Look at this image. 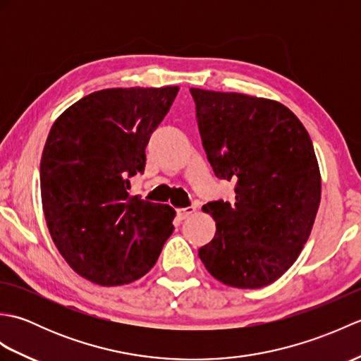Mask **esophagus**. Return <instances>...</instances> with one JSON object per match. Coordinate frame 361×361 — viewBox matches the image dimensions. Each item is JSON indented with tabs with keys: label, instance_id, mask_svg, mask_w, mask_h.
I'll use <instances>...</instances> for the list:
<instances>
[{
	"label": "esophagus",
	"instance_id": "obj_1",
	"mask_svg": "<svg viewBox=\"0 0 361 361\" xmlns=\"http://www.w3.org/2000/svg\"><path fill=\"white\" fill-rule=\"evenodd\" d=\"M194 212H195L194 206H188V208H180V209H176V217H178L180 220H185V219L192 216Z\"/></svg>",
	"mask_w": 361,
	"mask_h": 361
}]
</instances>
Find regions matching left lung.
I'll use <instances>...</instances> for the list:
<instances>
[{"label":"left lung","instance_id":"1","mask_svg":"<svg viewBox=\"0 0 361 361\" xmlns=\"http://www.w3.org/2000/svg\"><path fill=\"white\" fill-rule=\"evenodd\" d=\"M203 149L235 200L211 202L214 239L198 250L206 270L237 288L270 286L307 242L321 175L307 130L286 105L264 97L190 88Z\"/></svg>","mask_w":361,"mask_h":361}]
</instances>
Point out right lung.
<instances>
[{
  "mask_svg": "<svg viewBox=\"0 0 361 361\" xmlns=\"http://www.w3.org/2000/svg\"><path fill=\"white\" fill-rule=\"evenodd\" d=\"M178 87L109 88L66 109L51 127L40 163L46 224L73 270L99 286L150 271L173 231L175 209L132 197L145 145Z\"/></svg>",
  "mask_w": 361,
  "mask_h": 361,
  "instance_id": "right-lung-1",
  "label": "right lung"
}]
</instances>
